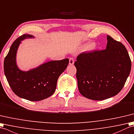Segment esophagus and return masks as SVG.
<instances>
[{
	"label": "esophagus",
	"mask_w": 134,
	"mask_h": 134,
	"mask_svg": "<svg viewBox=\"0 0 134 134\" xmlns=\"http://www.w3.org/2000/svg\"><path fill=\"white\" fill-rule=\"evenodd\" d=\"M74 62H75V60H74V58L70 57L69 58V65H72L74 64Z\"/></svg>",
	"instance_id": "esophagus-1"
}]
</instances>
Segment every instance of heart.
<instances>
[{
  "label": "heart",
  "instance_id": "1",
  "mask_svg": "<svg viewBox=\"0 0 134 134\" xmlns=\"http://www.w3.org/2000/svg\"><path fill=\"white\" fill-rule=\"evenodd\" d=\"M93 46H94L93 43H88V44H85V46H84V47H83V49L85 50H90V49H92Z\"/></svg>",
  "mask_w": 134,
  "mask_h": 134
}]
</instances>
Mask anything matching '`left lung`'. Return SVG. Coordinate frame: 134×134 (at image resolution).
<instances>
[{
	"instance_id": "obj_1",
	"label": "left lung",
	"mask_w": 134,
	"mask_h": 134,
	"mask_svg": "<svg viewBox=\"0 0 134 134\" xmlns=\"http://www.w3.org/2000/svg\"><path fill=\"white\" fill-rule=\"evenodd\" d=\"M107 37L106 49L82 53L75 62L80 93L91 100L107 99L119 93L131 68L125 46Z\"/></svg>"
}]
</instances>
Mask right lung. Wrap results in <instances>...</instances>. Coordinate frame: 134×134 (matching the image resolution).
Here are the masks:
<instances>
[{
	"instance_id": "add662e5",
	"label": "right lung",
	"mask_w": 134,
	"mask_h": 134,
	"mask_svg": "<svg viewBox=\"0 0 134 134\" xmlns=\"http://www.w3.org/2000/svg\"><path fill=\"white\" fill-rule=\"evenodd\" d=\"M34 38L32 35L24 34L14 41L5 57L4 72L15 94L22 99L37 102L54 93L58 77L66 69L69 59L49 61L26 72L21 70L16 61L18 49L22 41Z\"/></svg>"
}]
</instances>
